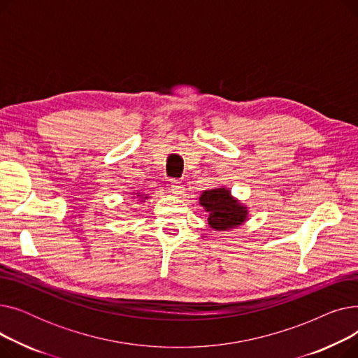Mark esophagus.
Instances as JSON below:
<instances>
[{"instance_id": "esophagus-1", "label": "esophagus", "mask_w": 358, "mask_h": 358, "mask_svg": "<svg viewBox=\"0 0 358 358\" xmlns=\"http://www.w3.org/2000/svg\"><path fill=\"white\" fill-rule=\"evenodd\" d=\"M169 189H171V192L174 193V194H181L182 193V182L180 181V180H174L173 182H171V187H169Z\"/></svg>"}]
</instances>
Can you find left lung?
I'll use <instances>...</instances> for the list:
<instances>
[{"label": "left lung", "instance_id": "8db88e82", "mask_svg": "<svg viewBox=\"0 0 358 358\" xmlns=\"http://www.w3.org/2000/svg\"><path fill=\"white\" fill-rule=\"evenodd\" d=\"M200 204L206 212H209V224L217 231L235 228L245 220L247 216L245 208H242L224 189L204 192L200 197Z\"/></svg>", "mask_w": 358, "mask_h": 358}]
</instances>
